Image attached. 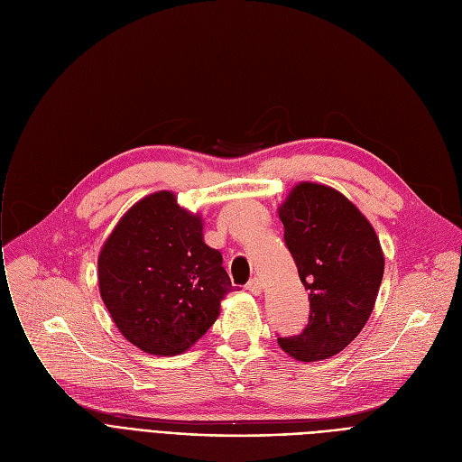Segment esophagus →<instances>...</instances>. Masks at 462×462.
<instances>
[{
	"mask_svg": "<svg viewBox=\"0 0 462 462\" xmlns=\"http://www.w3.org/2000/svg\"><path fill=\"white\" fill-rule=\"evenodd\" d=\"M251 294H254V296H258V294H262V282H260V279L258 277H253L249 282H247V286H245Z\"/></svg>",
	"mask_w": 462,
	"mask_h": 462,
	"instance_id": "obj_1",
	"label": "esophagus"
}]
</instances>
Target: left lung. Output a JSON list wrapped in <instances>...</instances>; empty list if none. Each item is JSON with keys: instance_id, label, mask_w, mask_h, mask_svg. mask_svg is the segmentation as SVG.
<instances>
[{"instance_id": "1", "label": "left lung", "mask_w": 462, "mask_h": 462, "mask_svg": "<svg viewBox=\"0 0 462 462\" xmlns=\"http://www.w3.org/2000/svg\"><path fill=\"white\" fill-rule=\"evenodd\" d=\"M284 244L309 290V324L279 346L298 361L345 350L367 324L383 277V253L371 223L338 190L303 181L279 208Z\"/></svg>"}]
</instances>
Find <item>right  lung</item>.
I'll use <instances>...</instances> for the list:
<instances>
[{
	"label": "right lung",
	"mask_w": 462,
	"mask_h": 462,
	"mask_svg": "<svg viewBox=\"0 0 462 462\" xmlns=\"http://www.w3.org/2000/svg\"><path fill=\"white\" fill-rule=\"evenodd\" d=\"M99 292L129 343L178 356L213 326L234 286L223 254L204 244L202 217L159 190L136 202L99 254Z\"/></svg>",
	"instance_id": "1"
}]
</instances>
